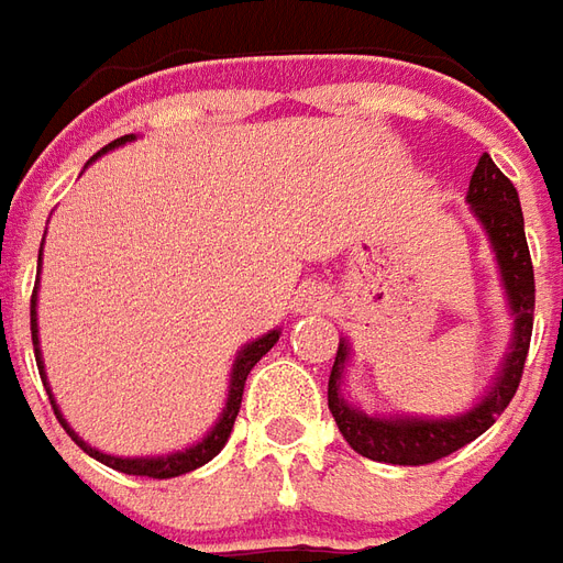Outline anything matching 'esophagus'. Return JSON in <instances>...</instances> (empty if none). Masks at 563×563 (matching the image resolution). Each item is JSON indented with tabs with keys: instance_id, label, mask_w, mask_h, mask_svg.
<instances>
[{
	"instance_id": "1",
	"label": "esophagus",
	"mask_w": 563,
	"mask_h": 563,
	"mask_svg": "<svg viewBox=\"0 0 563 563\" xmlns=\"http://www.w3.org/2000/svg\"><path fill=\"white\" fill-rule=\"evenodd\" d=\"M327 297H330V294H327L321 285H314V282L312 285H302L300 297H297V309H300V312H321L327 306Z\"/></svg>"
}]
</instances>
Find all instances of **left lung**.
Segmentation results:
<instances>
[{"mask_svg": "<svg viewBox=\"0 0 563 563\" xmlns=\"http://www.w3.org/2000/svg\"><path fill=\"white\" fill-rule=\"evenodd\" d=\"M466 202L488 236L500 285H504L506 309L512 314V336L506 345L504 361L488 382V388L482 390L479 400L457 416L437 418L406 416V412L378 416V412H364L357 402L345 397L342 385H345V369L352 366L354 349L345 336L339 339L336 361L327 382V406L336 418V428L345 442L369 461L400 466L433 464L482 437L516 397L525 357H528L530 330H533V266H530L528 239H525V214H521L518 190L494 166L488 154H482L473 169Z\"/></svg>", "mask_w": 563, "mask_h": 563, "instance_id": "8db88e82", "label": "left lung"}]
</instances>
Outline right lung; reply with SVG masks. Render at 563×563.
I'll use <instances>...</instances> for the list:
<instances>
[{
  "label": "right lung",
  "mask_w": 563,
  "mask_h": 563,
  "mask_svg": "<svg viewBox=\"0 0 563 563\" xmlns=\"http://www.w3.org/2000/svg\"><path fill=\"white\" fill-rule=\"evenodd\" d=\"M126 142H135V133L130 135H121V139H114L111 145H106L99 154L90 157V163L99 161L102 154H109L114 147L126 145ZM87 163V166H90ZM38 275H42V249H38ZM30 327H33V345H35V364H38V373H42V382H45V390L47 397H51V406H54V416L59 418V424L66 428L71 440L81 445L84 452L90 454V457H97L99 464L111 466V470H121L126 476H147V479H173V476H185L190 470H197V466L209 464L214 454L221 452L230 440V433H233V424H236V416H239V406H242V390H245V378L249 373L254 369V364L261 361L263 354L273 349L278 336H282V327H275L269 333H263V336L251 339L249 345H242L233 357V366H230V385H227V400H224V409H221V416L218 421L206 430V437L194 445H185V449H178V452H169V454H145V457H123V454H106L99 452L97 445H90V442L78 437L71 424L66 421V416L59 412V402L54 397V390H51V382H47V373H45V357H42V345H38V282H35V290H33V306H30Z\"/></svg>",
  "instance_id": "obj_1"
}]
</instances>
